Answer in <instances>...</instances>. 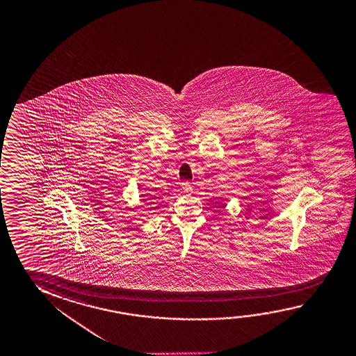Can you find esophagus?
Returning a JSON list of instances; mask_svg holds the SVG:
<instances>
[{
    "label": "esophagus",
    "instance_id": "1",
    "mask_svg": "<svg viewBox=\"0 0 356 356\" xmlns=\"http://www.w3.org/2000/svg\"><path fill=\"white\" fill-rule=\"evenodd\" d=\"M182 190L185 193H190L191 191V184L190 182H182Z\"/></svg>",
    "mask_w": 356,
    "mask_h": 356
}]
</instances>
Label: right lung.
Segmentation results:
<instances>
[{"label": "right lung", "mask_w": 356, "mask_h": 356, "mask_svg": "<svg viewBox=\"0 0 356 356\" xmlns=\"http://www.w3.org/2000/svg\"><path fill=\"white\" fill-rule=\"evenodd\" d=\"M152 204H155V202H152Z\"/></svg>", "instance_id": "add662e5"}]
</instances>
